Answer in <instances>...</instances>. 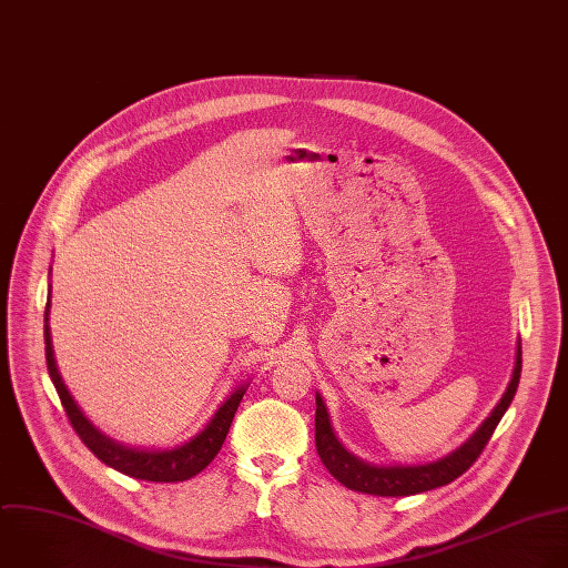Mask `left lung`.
I'll list each match as a JSON object with an SVG mask.
<instances>
[{"label": "left lung", "mask_w": 568, "mask_h": 568, "mask_svg": "<svg viewBox=\"0 0 568 568\" xmlns=\"http://www.w3.org/2000/svg\"><path fill=\"white\" fill-rule=\"evenodd\" d=\"M519 374H521V341H517V354H515V367H513V379L499 399V404L493 408V413L484 419V424L466 439L457 450L448 453L446 457L430 462V464H390V466H376L369 462L358 459L349 450L343 448V444L336 439L327 408L316 395V417H314V439L316 450L325 468L332 473L334 479H338L345 488L367 493V495H379V497H404V495H417L426 493L439 486H446L455 481L459 475H464L475 459L486 448L488 439L493 437L497 424L501 422L504 413L508 410L517 386H519Z\"/></svg>", "instance_id": "8db88e82"}]
</instances>
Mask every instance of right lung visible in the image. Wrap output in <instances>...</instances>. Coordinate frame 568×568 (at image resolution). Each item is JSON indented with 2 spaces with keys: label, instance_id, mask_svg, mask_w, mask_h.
Instances as JSON below:
<instances>
[{
  "label": "right lung",
  "instance_id": "1",
  "mask_svg": "<svg viewBox=\"0 0 568 568\" xmlns=\"http://www.w3.org/2000/svg\"><path fill=\"white\" fill-rule=\"evenodd\" d=\"M51 294V290H49ZM49 307H51V296L47 303L44 312V343H47V367L51 374V382L60 395V402L64 406V413L78 433V437L84 442V446L106 466L115 468L122 475L144 479V481H184L205 470L212 459L219 455L223 448V442L230 433L232 419L239 410V404L243 402V395L247 386L236 388L216 410L212 422L189 442L173 446V448H133L124 446L104 433H100L78 408L73 402L71 393L67 390L62 376L55 365L53 356V343H51V327H49Z\"/></svg>",
  "mask_w": 568,
  "mask_h": 568
}]
</instances>
